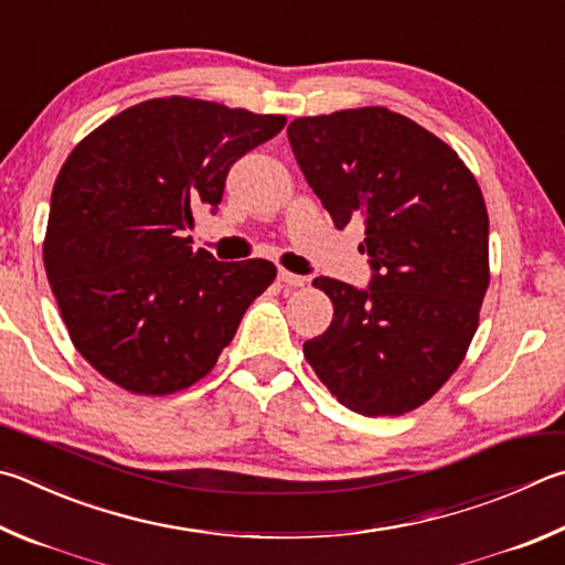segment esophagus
I'll return each mask as SVG.
<instances>
[{
	"instance_id": "obj_1",
	"label": "esophagus",
	"mask_w": 565,
	"mask_h": 565,
	"mask_svg": "<svg viewBox=\"0 0 565 565\" xmlns=\"http://www.w3.org/2000/svg\"><path fill=\"white\" fill-rule=\"evenodd\" d=\"M279 281L286 284V286H294V289H301V286L309 284V279H306V276L291 274V271H286V269H279Z\"/></svg>"
}]
</instances>
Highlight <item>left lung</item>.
Returning <instances> with one entry per match:
<instances>
[{
    "instance_id": "obj_1",
    "label": "left lung",
    "mask_w": 565,
    "mask_h": 565,
    "mask_svg": "<svg viewBox=\"0 0 565 565\" xmlns=\"http://www.w3.org/2000/svg\"><path fill=\"white\" fill-rule=\"evenodd\" d=\"M296 162L343 230L365 220L373 281L313 286L333 301L328 331L303 355L358 415H405L427 403L459 363L489 289V214L457 152L383 106L296 118Z\"/></svg>"
}]
</instances>
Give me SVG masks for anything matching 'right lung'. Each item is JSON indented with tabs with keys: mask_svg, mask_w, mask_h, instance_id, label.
I'll use <instances>...</instances> for the list:
<instances>
[{
	"mask_svg": "<svg viewBox=\"0 0 565 565\" xmlns=\"http://www.w3.org/2000/svg\"><path fill=\"white\" fill-rule=\"evenodd\" d=\"M284 116L150 98L78 142L51 192L44 266L76 351L136 395L207 375L244 311L276 279L266 259L192 252V214L217 210L230 168Z\"/></svg>",
	"mask_w": 565,
	"mask_h": 565,
	"instance_id": "add662e5",
	"label": "right lung"
}]
</instances>
